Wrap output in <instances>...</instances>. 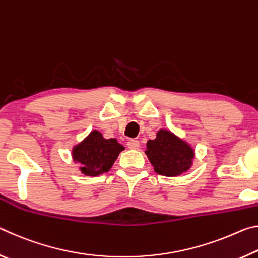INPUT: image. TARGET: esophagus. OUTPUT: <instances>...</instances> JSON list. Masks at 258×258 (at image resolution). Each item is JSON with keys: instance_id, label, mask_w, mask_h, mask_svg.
Returning <instances> with one entry per match:
<instances>
[{"instance_id": "obj_1", "label": "esophagus", "mask_w": 258, "mask_h": 258, "mask_svg": "<svg viewBox=\"0 0 258 258\" xmlns=\"http://www.w3.org/2000/svg\"><path fill=\"white\" fill-rule=\"evenodd\" d=\"M127 147L130 149H139L140 147V142L138 140H134V139H130L127 141Z\"/></svg>"}]
</instances>
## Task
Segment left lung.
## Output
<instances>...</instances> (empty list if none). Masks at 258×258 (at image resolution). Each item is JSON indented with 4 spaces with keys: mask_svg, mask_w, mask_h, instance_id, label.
<instances>
[{
    "mask_svg": "<svg viewBox=\"0 0 258 258\" xmlns=\"http://www.w3.org/2000/svg\"><path fill=\"white\" fill-rule=\"evenodd\" d=\"M146 155L157 173L175 176L189 169L194 150L173 133L160 130L155 140L148 141Z\"/></svg>",
    "mask_w": 258,
    "mask_h": 258,
    "instance_id": "obj_1",
    "label": "left lung"
}]
</instances>
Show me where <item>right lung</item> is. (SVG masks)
I'll list each match as a JSON object with an SVG mask.
<instances>
[{
    "instance_id": "add662e5",
    "label": "right lung",
    "mask_w": 258,
    "mask_h": 258,
    "mask_svg": "<svg viewBox=\"0 0 258 258\" xmlns=\"http://www.w3.org/2000/svg\"><path fill=\"white\" fill-rule=\"evenodd\" d=\"M124 147L116 139H104L98 131H93L84 141L74 148V160L81 163V171L85 175L97 176L108 172Z\"/></svg>"
}]
</instances>
